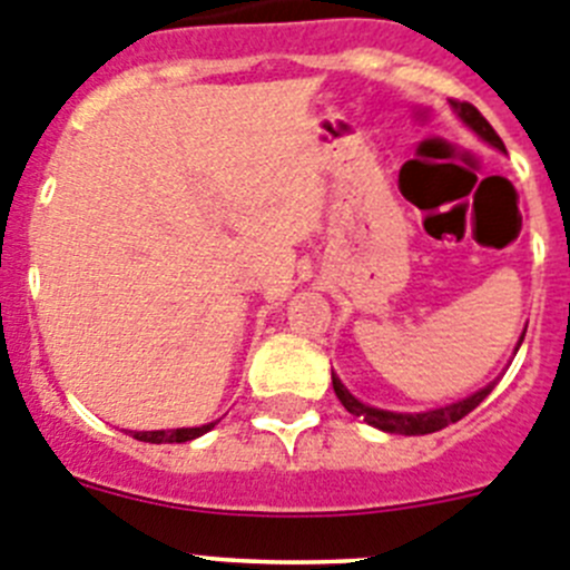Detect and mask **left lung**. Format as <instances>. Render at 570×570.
I'll list each match as a JSON object with an SVG mask.
<instances>
[{
  "mask_svg": "<svg viewBox=\"0 0 570 570\" xmlns=\"http://www.w3.org/2000/svg\"><path fill=\"white\" fill-rule=\"evenodd\" d=\"M451 108L456 111V117L462 119L464 126H468L473 134H479V137L484 139L487 145H492V148H498V150H507V148H503L501 137H498V134L492 131L490 122L481 117L479 108L470 106V102H456V100H451ZM523 335L525 333H520L518 344H514V352H518L520 344H523ZM495 383H498V377L492 383H487L484 389H479V392L468 394V397L456 400V403H451V405H439V409H431V411H416V414H405V411H386V409H375V405L363 403V400H357L355 394H352L350 389L341 383V377L333 372L335 397L341 400V405H344V409L350 411L352 416H361L366 425L377 428V431L403 433V436H425V433L442 431V428H448L451 422H459L462 416H468L470 411L475 409V405L484 403V397L492 392V389H495Z\"/></svg>",
  "mask_w": 570,
  "mask_h": 570,
  "instance_id": "left-lung-1",
  "label": "left lung"
}]
</instances>
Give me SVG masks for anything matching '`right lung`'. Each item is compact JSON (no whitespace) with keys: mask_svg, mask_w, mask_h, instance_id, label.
<instances>
[{"mask_svg":"<svg viewBox=\"0 0 570 570\" xmlns=\"http://www.w3.org/2000/svg\"><path fill=\"white\" fill-rule=\"evenodd\" d=\"M218 425V420L207 422V425H198V428H167V431H128L134 439L139 442H150V444H173V442H189V439H198L204 436L207 431Z\"/></svg>","mask_w":570,"mask_h":570,"instance_id":"obj_1","label":"right lung"}]
</instances>
